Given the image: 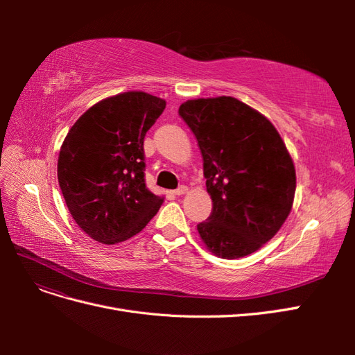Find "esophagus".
I'll list each match as a JSON object with an SVG mask.
<instances>
[{
    "instance_id": "1",
    "label": "esophagus",
    "mask_w": 355,
    "mask_h": 355,
    "mask_svg": "<svg viewBox=\"0 0 355 355\" xmlns=\"http://www.w3.org/2000/svg\"><path fill=\"white\" fill-rule=\"evenodd\" d=\"M187 191H188V188H187L185 185H180L178 189L173 191V194H175V196H184Z\"/></svg>"
}]
</instances>
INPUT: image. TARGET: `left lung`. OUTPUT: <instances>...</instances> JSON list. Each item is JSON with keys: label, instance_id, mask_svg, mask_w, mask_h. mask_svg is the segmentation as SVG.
<instances>
[{"label": "left lung", "instance_id": "1", "mask_svg": "<svg viewBox=\"0 0 355 355\" xmlns=\"http://www.w3.org/2000/svg\"><path fill=\"white\" fill-rule=\"evenodd\" d=\"M194 133L211 197L210 216L197 225L209 250L223 259L256 252L292 210L296 173L275 127L230 96L180 105Z\"/></svg>", "mask_w": 355, "mask_h": 355}]
</instances>
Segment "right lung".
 I'll return each instance as SVG.
<instances>
[{"label": "right lung", "instance_id": "obj_1", "mask_svg": "<svg viewBox=\"0 0 355 355\" xmlns=\"http://www.w3.org/2000/svg\"><path fill=\"white\" fill-rule=\"evenodd\" d=\"M166 102L127 92L93 105L60 148L58 179L78 227L96 241L121 243L141 232L163 204L145 184L144 139Z\"/></svg>", "mask_w": 355, "mask_h": 355}]
</instances>
